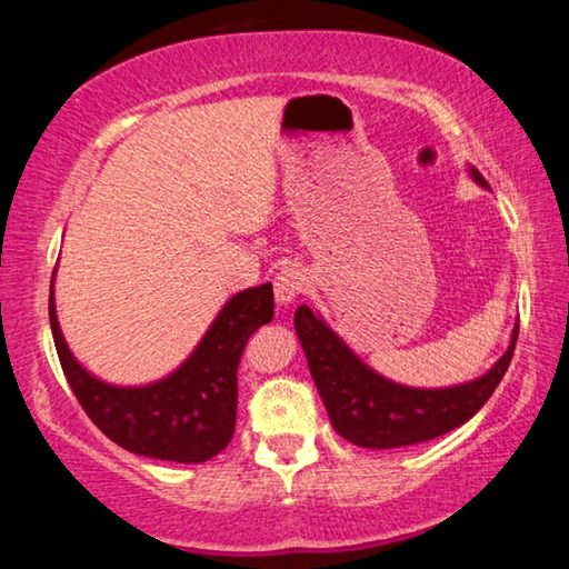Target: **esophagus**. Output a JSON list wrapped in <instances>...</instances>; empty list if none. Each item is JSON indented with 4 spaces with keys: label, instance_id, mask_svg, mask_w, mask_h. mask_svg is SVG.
<instances>
[{
    "label": "esophagus",
    "instance_id": "34e87169",
    "mask_svg": "<svg viewBox=\"0 0 569 569\" xmlns=\"http://www.w3.org/2000/svg\"><path fill=\"white\" fill-rule=\"evenodd\" d=\"M306 288V276L298 271L293 266H286L281 273L276 276V283H273V293H276V303L288 308L291 306L298 296L303 293Z\"/></svg>",
    "mask_w": 569,
    "mask_h": 569
}]
</instances>
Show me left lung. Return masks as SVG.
Returning a JSON list of instances; mask_svg holds the SVG:
<instances>
[{
    "mask_svg": "<svg viewBox=\"0 0 569 569\" xmlns=\"http://www.w3.org/2000/svg\"><path fill=\"white\" fill-rule=\"evenodd\" d=\"M467 170L477 186L489 190L475 166ZM293 326L333 429L363 449L421 445L469 421L502 381L519 329L515 323L507 351L481 377L455 387L421 389L373 371L313 308L298 306Z\"/></svg>",
    "mask_w": 569,
    "mask_h": 569,
    "instance_id": "8db88e82",
    "label": "left lung"
}]
</instances>
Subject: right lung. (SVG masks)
Listing matches in <instances>:
<instances>
[{
    "label": "right lung",
    "mask_w": 569,
    "mask_h": 569,
    "mask_svg": "<svg viewBox=\"0 0 569 569\" xmlns=\"http://www.w3.org/2000/svg\"><path fill=\"white\" fill-rule=\"evenodd\" d=\"M273 321V286L230 296L203 339L162 379L110 383L74 359L57 321L54 278L50 326L77 401L104 437L132 455L200 465L223 451L236 431L238 361L250 333Z\"/></svg>",
    "instance_id": "add662e5"
}]
</instances>
